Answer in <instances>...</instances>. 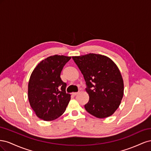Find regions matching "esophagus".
Returning a JSON list of instances; mask_svg holds the SVG:
<instances>
[{"label":"esophagus","instance_id":"esophagus-1","mask_svg":"<svg viewBox=\"0 0 151 151\" xmlns=\"http://www.w3.org/2000/svg\"><path fill=\"white\" fill-rule=\"evenodd\" d=\"M79 94V93H72V95L73 96H76Z\"/></svg>","mask_w":151,"mask_h":151}]
</instances>
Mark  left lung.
<instances>
[{
  "mask_svg": "<svg viewBox=\"0 0 151 151\" xmlns=\"http://www.w3.org/2000/svg\"><path fill=\"white\" fill-rule=\"evenodd\" d=\"M83 74L89 99L86 110L98 118L111 116L119 107L124 93L119 68L111 58L96 53L72 57Z\"/></svg>",
  "mask_w": 151,
  "mask_h": 151,
  "instance_id": "1",
  "label": "left lung"
}]
</instances>
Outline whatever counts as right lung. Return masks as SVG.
<instances>
[{"instance_id": "add662e5", "label": "right lung", "mask_w": 151, "mask_h": 151, "mask_svg": "<svg viewBox=\"0 0 151 151\" xmlns=\"http://www.w3.org/2000/svg\"><path fill=\"white\" fill-rule=\"evenodd\" d=\"M71 57L55 55L41 61L32 72L28 97L36 115L44 121H52L65 112L70 100L65 93L67 84L60 78L65 63Z\"/></svg>"}]
</instances>
